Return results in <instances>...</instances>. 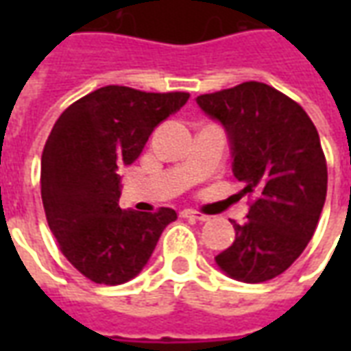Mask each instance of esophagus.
<instances>
[{"label": "esophagus", "mask_w": 351, "mask_h": 351, "mask_svg": "<svg viewBox=\"0 0 351 351\" xmlns=\"http://www.w3.org/2000/svg\"><path fill=\"white\" fill-rule=\"evenodd\" d=\"M182 216H186V218H193V220H197V221L210 220V216H206V214H201V213H195V210H184Z\"/></svg>", "instance_id": "esophagus-1"}]
</instances>
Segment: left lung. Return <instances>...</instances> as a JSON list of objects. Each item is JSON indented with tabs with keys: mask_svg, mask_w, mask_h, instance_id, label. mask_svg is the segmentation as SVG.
Masks as SVG:
<instances>
[{
	"mask_svg": "<svg viewBox=\"0 0 351 351\" xmlns=\"http://www.w3.org/2000/svg\"><path fill=\"white\" fill-rule=\"evenodd\" d=\"M195 103L226 130L233 176L256 195L216 265L239 282H267L301 256L324 208L327 165L316 125L301 105L256 80Z\"/></svg>",
	"mask_w": 351,
	"mask_h": 351,
	"instance_id": "1",
	"label": "left lung"
}]
</instances>
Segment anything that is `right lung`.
Returning a JSON list of instances; mask_svg holds the SVG:
<instances>
[{
	"instance_id": "1",
	"label": "right lung",
	"mask_w": 351,
	"mask_h": 351,
	"mask_svg": "<svg viewBox=\"0 0 351 351\" xmlns=\"http://www.w3.org/2000/svg\"><path fill=\"white\" fill-rule=\"evenodd\" d=\"M190 93L103 86L65 108L41 158L47 221L69 263L95 284L118 286L143 271L173 208L123 210L118 169L137 160L152 131Z\"/></svg>"
}]
</instances>
